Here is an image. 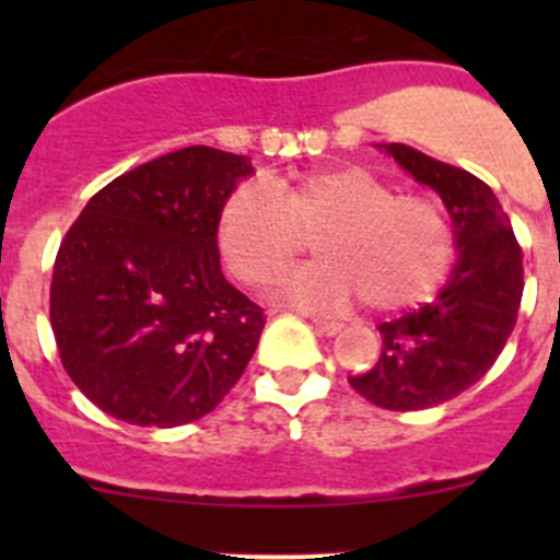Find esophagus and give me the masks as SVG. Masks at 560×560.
<instances>
[{
	"label": "esophagus",
	"instance_id": "esophagus-1",
	"mask_svg": "<svg viewBox=\"0 0 560 560\" xmlns=\"http://www.w3.org/2000/svg\"><path fill=\"white\" fill-rule=\"evenodd\" d=\"M312 327L316 332H322V336H336L343 325L341 322H332V319H312Z\"/></svg>",
	"mask_w": 560,
	"mask_h": 560
}]
</instances>
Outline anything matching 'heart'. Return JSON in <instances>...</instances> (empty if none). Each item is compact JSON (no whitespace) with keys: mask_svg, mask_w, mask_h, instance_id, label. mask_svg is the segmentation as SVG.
Wrapping results in <instances>:
<instances>
[{"mask_svg":"<svg viewBox=\"0 0 560 560\" xmlns=\"http://www.w3.org/2000/svg\"><path fill=\"white\" fill-rule=\"evenodd\" d=\"M322 259L295 270L276 295L312 312L363 298L376 314L420 306L447 279L457 235L447 208L358 165L322 167L270 186L241 184L219 213V252L241 284H273L306 246Z\"/></svg>","mask_w":560,"mask_h":560,"instance_id":"b5f03b06","label":"heart"}]
</instances>
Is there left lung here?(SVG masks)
<instances>
[{"instance_id":"left-lung-1","label":"left lung","mask_w":560,"mask_h":560,"mask_svg":"<svg viewBox=\"0 0 560 560\" xmlns=\"http://www.w3.org/2000/svg\"><path fill=\"white\" fill-rule=\"evenodd\" d=\"M385 151L439 191L460 248L442 295L382 322V358L365 374L349 376V385L380 409L415 411L455 398L495 363L521 308L523 248L493 189L477 175L406 143H387Z\"/></svg>"}]
</instances>
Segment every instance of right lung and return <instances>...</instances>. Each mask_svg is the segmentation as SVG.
Returning <instances> with one entry per match:
<instances>
[{
  "label": "right lung",
  "mask_w": 560,
  "mask_h": 560,
  "mask_svg": "<svg viewBox=\"0 0 560 560\" xmlns=\"http://www.w3.org/2000/svg\"><path fill=\"white\" fill-rule=\"evenodd\" d=\"M246 156L189 145L103 186L61 241L50 327L70 380L105 415L173 428L222 404L265 312L219 265V213Z\"/></svg>",
  "instance_id": "1"
}]
</instances>
